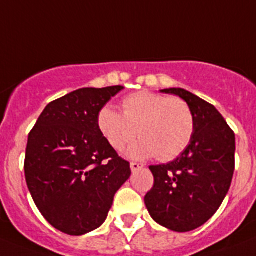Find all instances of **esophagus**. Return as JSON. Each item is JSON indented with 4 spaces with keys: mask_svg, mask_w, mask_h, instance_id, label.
<instances>
[{
    "mask_svg": "<svg viewBox=\"0 0 256 256\" xmlns=\"http://www.w3.org/2000/svg\"><path fill=\"white\" fill-rule=\"evenodd\" d=\"M130 168H131V171H132V172H135V171L140 170V168H143V165H142V164H138V162H131Z\"/></svg>",
    "mask_w": 256,
    "mask_h": 256,
    "instance_id": "34e87169",
    "label": "esophagus"
}]
</instances>
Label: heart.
<instances>
[{"mask_svg":"<svg viewBox=\"0 0 256 256\" xmlns=\"http://www.w3.org/2000/svg\"><path fill=\"white\" fill-rule=\"evenodd\" d=\"M98 128L117 150H124L138 135L142 139L128 148L132 158L170 161L186 150L194 134L190 106L179 98L150 91H138L122 100V113L106 104L98 113Z\"/></svg>","mask_w":256,"mask_h":256,"instance_id":"b5f03b06","label":"heart"}]
</instances>
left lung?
I'll use <instances>...</instances> for the list:
<instances>
[{
	"instance_id": "8db88e82",
	"label": "left lung",
	"mask_w": 256,
	"mask_h": 256,
	"mask_svg": "<svg viewBox=\"0 0 256 256\" xmlns=\"http://www.w3.org/2000/svg\"><path fill=\"white\" fill-rule=\"evenodd\" d=\"M192 110L194 134L174 161L150 166L153 188L144 197L153 220L175 232L205 224L220 208L234 172L236 138L212 104L184 88H165Z\"/></svg>"
}]
</instances>
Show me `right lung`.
Returning <instances> with one entry per match:
<instances>
[{
  "label": "right lung",
  "instance_id": "right-lung-1",
  "mask_svg": "<svg viewBox=\"0 0 256 256\" xmlns=\"http://www.w3.org/2000/svg\"><path fill=\"white\" fill-rule=\"evenodd\" d=\"M122 86L85 88L51 102L28 135L24 172L36 206L58 230L81 236L106 222L131 175L98 128V113Z\"/></svg>",
  "mask_w": 256,
  "mask_h": 256
}]
</instances>
